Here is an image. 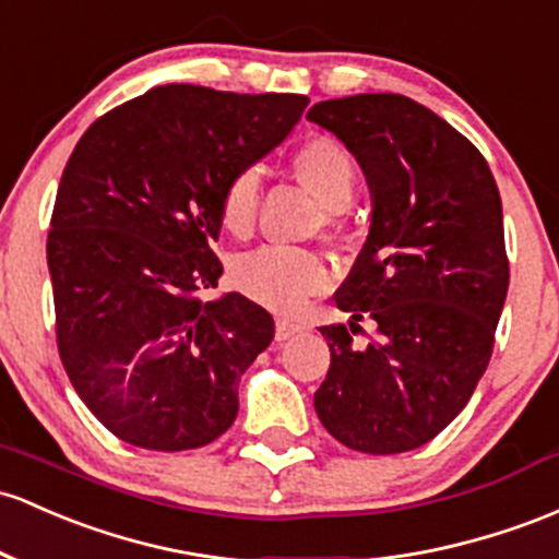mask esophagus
I'll use <instances>...</instances> for the list:
<instances>
[{"label":"esophagus","mask_w":559,"mask_h":559,"mask_svg":"<svg viewBox=\"0 0 559 559\" xmlns=\"http://www.w3.org/2000/svg\"><path fill=\"white\" fill-rule=\"evenodd\" d=\"M302 329H305L302 323L292 321V318H278V321H275V340L286 342V340H292L294 334H299Z\"/></svg>","instance_id":"esophagus-1"}]
</instances>
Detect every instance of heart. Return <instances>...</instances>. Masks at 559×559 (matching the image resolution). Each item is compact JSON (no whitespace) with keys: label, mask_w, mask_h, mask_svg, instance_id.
<instances>
[{"label":"heart","mask_w":559,"mask_h":559,"mask_svg":"<svg viewBox=\"0 0 559 559\" xmlns=\"http://www.w3.org/2000/svg\"><path fill=\"white\" fill-rule=\"evenodd\" d=\"M292 171L305 188L329 206V223H340V210L355 188V164L347 148L326 134H316L292 153ZM260 206V182L254 171L243 169L228 177L219 190V225L230 236H249ZM238 289L257 302L281 312H297L312 294L329 286L326 262L308 249L262 247L249 251L233 267Z\"/></svg>","instance_id":"b5f03b06"}]
</instances>
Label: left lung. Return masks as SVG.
Returning <instances> with one entry per match:
<instances>
[{"label":"left lung","instance_id":"1","mask_svg":"<svg viewBox=\"0 0 559 559\" xmlns=\"http://www.w3.org/2000/svg\"><path fill=\"white\" fill-rule=\"evenodd\" d=\"M308 119L358 158L373 199L334 297L353 321L321 326L331 366L318 419L353 451H414L467 406L493 353L509 286L499 188L483 153L406 95L336 97ZM364 317L378 331L355 346Z\"/></svg>","mask_w":559,"mask_h":559}]
</instances>
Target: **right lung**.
Here are the masks:
<instances>
[{
  "instance_id": "1",
  "label": "right lung",
  "mask_w": 559,
  "mask_h": 559,
  "mask_svg": "<svg viewBox=\"0 0 559 559\" xmlns=\"http://www.w3.org/2000/svg\"><path fill=\"white\" fill-rule=\"evenodd\" d=\"M308 103L164 84L73 148L47 233L55 336L73 390L124 443L201 449L236 419L238 379L275 323L236 292L201 299L223 273L219 190Z\"/></svg>"
}]
</instances>
